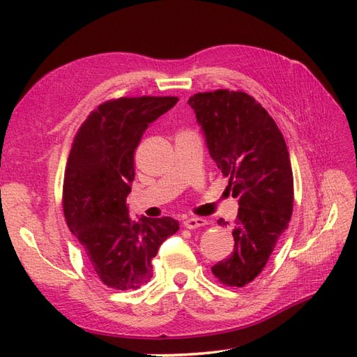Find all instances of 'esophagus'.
<instances>
[{
	"label": "esophagus",
	"mask_w": 357,
	"mask_h": 357,
	"mask_svg": "<svg viewBox=\"0 0 357 357\" xmlns=\"http://www.w3.org/2000/svg\"><path fill=\"white\" fill-rule=\"evenodd\" d=\"M185 229H198V227H204L207 221L204 218H187L183 222Z\"/></svg>",
	"instance_id": "1"
}]
</instances>
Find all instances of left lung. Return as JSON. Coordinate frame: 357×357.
I'll list each match as a JSON object with an SVG mask.
<instances>
[{
    "instance_id": "obj_1",
    "label": "left lung",
    "mask_w": 357,
    "mask_h": 357,
    "mask_svg": "<svg viewBox=\"0 0 357 357\" xmlns=\"http://www.w3.org/2000/svg\"><path fill=\"white\" fill-rule=\"evenodd\" d=\"M188 104L206 136L225 190L238 198L234 248L211 267L219 282L244 287L259 275L293 213V172L287 144L267 110L244 92L196 93ZM219 225H227L219 219Z\"/></svg>"
}]
</instances>
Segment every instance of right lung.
<instances>
[{"mask_svg":"<svg viewBox=\"0 0 357 357\" xmlns=\"http://www.w3.org/2000/svg\"><path fill=\"white\" fill-rule=\"evenodd\" d=\"M176 102V96L107 101L90 113L72 144L64 172V218L96 276L115 290L149 282L151 259L179 230L178 221L167 216L135 222L126 204L142 133Z\"/></svg>","mask_w":357,"mask_h":357,"instance_id":"add662e5","label":"right lung"}]
</instances>
